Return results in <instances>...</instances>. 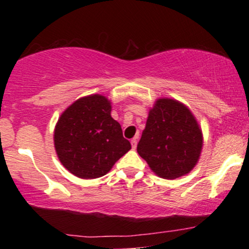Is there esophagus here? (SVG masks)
<instances>
[{"label":"esophagus","instance_id":"obj_1","mask_svg":"<svg viewBox=\"0 0 249 249\" xmlns=\"http://www.w3.org/2000/svg\"><path fill=\"white\" fill-rule=\"evenodd\" d=\"M131 146H132L133 150L137 147V138H133L132 141H131Z\"/></svg>","mask_w":249,"mask_h":249}]
</instances>
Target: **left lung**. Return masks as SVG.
Listing matches in <instances>:
<instances>
[{
	"instance_id": "obj_1",
	"label": "left lung",
	"mask_w": 249,
	"mask_h": 249,
	"mask_svg": "<svg viewBox=\"0 0 249 249\" xmlns=\"http://www.w3.org/2000/svg\"><path fill=\"white\" fill-rule=\"evenodd\" d=\"M201 150V128L186 105L157 99L137 146L151 170L160 178H179L193 170Z\"/></svg>"
}]
</instances>
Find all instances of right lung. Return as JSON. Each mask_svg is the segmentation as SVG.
Returning <instances> with one entry per match:
<instances>
[{
	"mask_svg": "<svg viewBox=\"0 0 249 249\" xmlns=\"http://www.w3.org/2000/svg\"><path fill=\"white\" fill-rule=\"evenodd\" d=\"M53 142L63 166L82 179L105 176L131 148L111 117V102L102 95L72 103L57 122Z\"/></svg>",
	"mask_w": 249,
	"mask_h": 249,
	"instance_id": "add662e5",
	"label": "right lung"
}]
</instances>
